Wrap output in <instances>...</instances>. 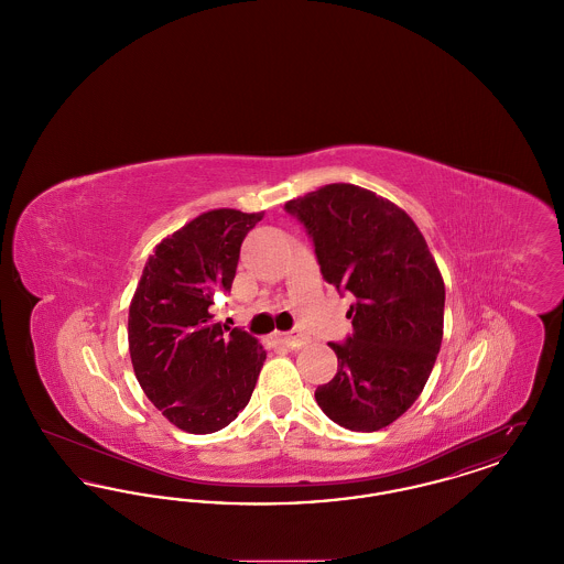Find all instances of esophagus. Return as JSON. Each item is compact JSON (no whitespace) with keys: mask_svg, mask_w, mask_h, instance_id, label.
Returning <instances> with one entry per match:
<instances>
[{"mask_svg":"<svg viewBox=\"0 0 564 564\" xmlns=\"http://www.w3.org/2000/svg\"><path fill=\"white\" fill-rule=\"evenodd\" d=\"M276 343L288 347V349H300V347H304L308 343V338L302 332H290V334H279Z\"/></svg>","mask_w":564,"mask_h":564,"instance_id":"esophagus-1","label":"esophagus"}]
</instances>
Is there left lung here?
I'll use <instances>...</instances> for the list:
<instances>
[{"mask_svg":"<svg viewBox=\"0 0 564 564\" xmlns=\"http://www.w3.org/2000/svg\"><path fill=\"white\" fill-rule=\"evenodd\" d=\"M315 245L323 279L355 295L347 343H329L336 376L317 387L323 412L350 431L382 430L416 402L444 334V281L410 215L352 184L285 203Z\"/></svg>","mask_w":564,"mask_h":564,"instance_id":"8db88e82","label":"left lung"}]
</instances>
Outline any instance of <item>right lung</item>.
I'll use <instances>...</instances> for the list:
<instances>
[{"instance_id": "obj_1", "label": "right lung", "mask_w": 564, "mask_h": 564, "mask_svg": "<svg viewBox=\"0 0 564 564\" xmlns=\"http://www.w3.org/2000/svg\"><path fill=\"white\" fill-rule=\"evenodd\" d=\"M264 214L214 209L156 245L129 308L134 376L182 431L214 433L251 400L267 350L241 327L214 319L228 294L241 242Z\"/></svg>"}]
</instances>
